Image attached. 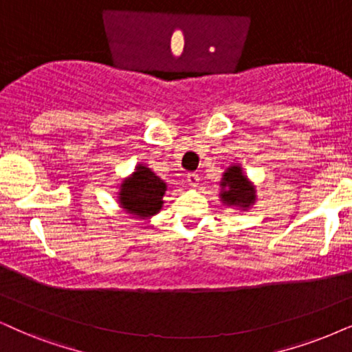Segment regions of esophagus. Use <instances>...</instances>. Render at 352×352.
Here are the masks:
<instances>
[{"instance_id": "esophagus-1", "label": "esophagus", "mask_w": 352, "mask_h": 352, "mask_svg": "<svg viewBox=\"0 0 352 352\" xmlns=\"http://www.w3.org/2000/svg\"><path fill=\"white\" fill-rule=\"evenodd\" d=\"M186 182H188L190 186H198L199 185V175H198V173H188V177H186Z\"/></svg>"}]
</instances>
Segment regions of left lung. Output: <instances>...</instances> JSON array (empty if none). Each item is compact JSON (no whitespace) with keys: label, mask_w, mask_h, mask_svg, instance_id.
Returning a JSON list of instances; mask_svg holds the SVG:
<instances>
[{"label":"left lung","mask_w":352,"mask_h":352,"mask_svg":"<svg viewBox=\"0 0 352 352\" xmlns=\"http://www.w3.org/2000/svg\"><path fill=\"white\" fill-rule=\"evenodd\" d=\"M219 186V198L226 206H237L245 211L256 201L255 186L250 184L240 164H230L226 168V172L222 173Z\"/></svg>","instance_id":"1"}]
</instances>
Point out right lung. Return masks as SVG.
I'll list each match as a JSON object with an SVG mask.
<instances>
[{"label": "right lung", "instance_id": "obj_1", "mask_svg": "<svg viewBox=\"0 0 352 352\" xmlns=\"http://www.w3.org/2000/svg\"><path fill=\"white\" fill-rule=\"evenodd\" d=\"M167 184L144 164H138L135 172L120 184L118 203L124 212L140 219L155 216L162 209Z\"/></svg>", "mask_w": 352, "mask_h": 352}]
</instances>
